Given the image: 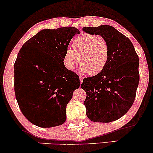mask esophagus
<instances>
[{"instance_id":"1","label":"esophagus","mask_w":153,"mask_h":153,"mask_svg":"<svg viewBox=\"0 0 153 153\" xmlns=\"http://www.w3.org/2000/svg\"><path fill=\"white\" fill-rule=\"evenodd\" d=\"M83 79H84V78H83L82 76H79V81H80V84H82V83L83 82Z\"/></svg>"}]
</instances>
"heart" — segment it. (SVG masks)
Wrapping results in <instances>:
<instances>
[{
	"label": "heart",
	"mask_w": 153,
	"mask_h": 153,
	"mask_svg": "<svg viewBox=\"0 0 153 153\" xmlns=\"http://www.w3.org/2000/svg\"><path fill=\"white\" fill-rule=\"evenodd\" d=\"M72 47L66 49L63 56L64 65L69 70H73L80 60L81 72L97 75L108 65L110 49L99 35L82 33L73 39Z\"/></svg>",
	"instance_id": "heart-1"
}]
</instances>
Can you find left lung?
Instances as JSON below:
<instances>
[{"label":"left lung","instance_id":"8db88e82","mask_svg":"<svg viewBox=\"0 0 153 153\" xmlns=\"http://www.w3.org/2000/svg\"><path fill=\"white\" fill-rule=\"evenodd\" d=\"M108 42L110 56L102 72L84 79L82 88L86 116L91 121L109 123L125 115L133 105L139 84V58L131 40L107 25L83 27Z\"/></svg>","mask_w":153,"mask_h":153}]
</instances>
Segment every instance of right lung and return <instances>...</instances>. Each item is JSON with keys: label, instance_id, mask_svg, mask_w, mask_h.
<instances>
[{"label": "right lung", "instance_id": "1", "mask_svg": "<svg viewBox=\"0 0 153 153\" xmlns=\"http://www.w3.org/2000/svg\"><path fill=\"white\" fill-rule=\"evenodd\" d=\"M74 27L42 30L19 51L14 65V88L20 111L41 128L65 122L67 103L80 86L79 77L63 63L65 51L79 34Z\"/></svg>", "mask_w": 153, "mask_h": 153}]
</instances>
